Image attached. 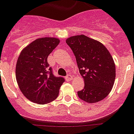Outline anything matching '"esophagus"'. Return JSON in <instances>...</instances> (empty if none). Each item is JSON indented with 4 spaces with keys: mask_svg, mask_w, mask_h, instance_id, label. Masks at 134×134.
Wrapping results in <instances>:
<instances>
[{
    "mask_svg": "<svg viewBox=\"0 0 134 134\" xmlns=\"http://www.w3.org/2000/svg\"><path fill=\"white\" fill-rule=\"evenodd\" d=\"M65 79L67 81H69L72 79V76L71 75H67V76L65 77Z\"/></svg>",
    "mask_w": 134,
    "mask_h": 134,
    "instance_id": "1",
    "label": "esophagus"
}]
</instances>
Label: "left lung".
I'll return each instance as SVG.
<instances>
[{"label": "left lung", "mask_w": 134, "mask_h": 134, "mask_svg": "<svg viewBox=\"0 0 134 134\" xmlns=\"http://www.w3.org/2000/svg\"><path fill=\"white\" fill-rule=\"evenodd\" d=\"M66 43L73 51L85 80L84 88L77 92L78 97L89 103L106 98L116 78L114 62L108 49L100 42L85 35L70 37Z\"/></svg>", "instance_id": "8db88e82"}]
</instances>
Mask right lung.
I'll list each match as a JSON object with an SVG mask.
<instances>
[{
  "instance_id": "1",
  "label": "right lung",
  "mask_w": 134,
  "mask_h": 134,
  "mask_svg": "<svg viewBox=\"0 0 134 134\" xmlns=\"http://www.w3.org/2000/svg\"><path fill=\"white\" fill-rule=\"evenodd\" d=\"M59 43L55 37L39 38L25 47L18 57L16 81L24 95L32 102L45 104L58 97L65 79L53 75L47 57Z\"/></svg>"
}]
</instances>
